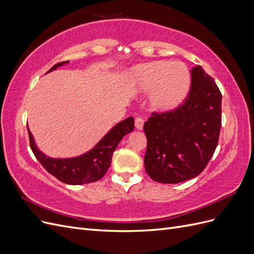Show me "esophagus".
<instances>
[{
  "instance_id": "1",
  "label": "esophagus",
  "mask_w": 254,
  "mask_h": 254,
  "mask_svg": "<svg viewBox=\"0 0 254 254\" xmlns=\"http://www.w3.org/2000/svg\"><path fill=\"white\" fill-rule=\"evenodd\" d=\"M134 125H135L136 129L142 130L143 129V125H144V120L142 118H135Z\"/></svg>"
}]
</instances>
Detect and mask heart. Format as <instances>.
<instances>
[{
	"label": "heart",
	"mask_w": 254,
	"mask_h": 254,
	"mask_svg": "<svg viewBox=\"0 0 254 254\" xmlns=\"http://www.w3.org/2000/svg\"><path fill=\"white\" fill-rule=\"evenodd\" d=\"M135 84L142 91H150L149 103L157 111H168L186 97L190 75L181 61H155L136 66L132 72Z\"/></svg>",
	"instance_id": "heart-1"
}]
</instances>
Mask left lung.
<instances>
[{
	"instance_id": "obj_1",
	"label": "left lung",
	"mask_w": 254,
	"mask_h": 254,
	"mask_svg": "<svg viewBox=\"0 0 254 254\" xmlns=\"http://www.w3.org/2000/svg\"><path fill=\"white\" fill-rule=\"evenodd\" d=\"M190 89L182 105L152 112L144 124L145 171L153 181L179 183L200 174L218 144L221 93L201 65L190 71Z\"/></svg>"
}]
</instances>
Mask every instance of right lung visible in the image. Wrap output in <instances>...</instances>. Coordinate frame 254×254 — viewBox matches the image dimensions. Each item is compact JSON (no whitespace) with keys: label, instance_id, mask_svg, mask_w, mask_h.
I'll return each instance as SVG.
<instances>
[{"label":"right lung","instance_id":"obj_1","mask_svg":"<svg viewBox=\"0 0 254 254\" xmlns=\"http://www.w3.org/2000/svg\"><path fill=\"white\" fill-rule=\"evenodd\" d=\"M65 64H68V61L55 64L50 68L49 72ZM133 128V118H127L115 125L91 150L79 157L70 159H53L45 156L38 149L28 127L27 131L30 148L45 170L61 182L72 184V186H79V184L91 183L103 178L110 167L113 151L118 147L123 137L131 132Z\"/></svg>","mask_w":254,"mask_h":254}]
</instances>
